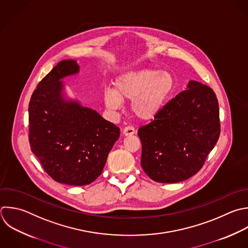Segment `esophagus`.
Instances as JSON below:
<instances>
[{
    "label": "esophagus",
    "mask_w": 248,
    "mask_h": 248,
    "mask_svg": "<svg viewBox=\"0 0 248 248\" xmlns=\"http://www.w3.org/2000/svg\"><path fill=\"white\" fill-rule=\"evenodd\" d=\"M135 133H136V130L132 126H127L123 129V135L124 136H131V135H134Z\"/></svg>",
    "instance_id": "1"
}]
</instances>
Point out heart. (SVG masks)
I'll return each instance as SVG.
<instances>
[{
  "label": "heart",
  "instance_id": "heart-1",
  "mask_svg": "<svg viewBox=\"0 0 248 248\" xmlns=\"http://www.w3.org/2000/svg\"><path fill=\"white\" fill-rule=\"evenodd\" d=\"M172 85V77L167 72H127L116 78L114 90L106 89L105 103L108 108L118 109L121 107V100L132 102L133 113L141 120H150L162 109Z\"/></svg>",
  "mask_w": 248,
  "mask_h": 248
}]
</instances>
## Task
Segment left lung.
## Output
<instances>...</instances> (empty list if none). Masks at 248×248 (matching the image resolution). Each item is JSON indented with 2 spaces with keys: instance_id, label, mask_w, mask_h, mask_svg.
Listing matches in <instances>:
<instances>
[{
  "instance_id": "left-lung-1",
  "label": "left lung",
  "mask_w": 248,
  "mask_h": 248,
  "mask_svg": "<svg viewBox=\"0 0 248 248\" xmlns=\"http://www.w3.org/2000/svg\"><path fill=\"white\" fill-rule=\"evenodd\" d=\"M140 165L154 181L176 183L203 166L220 135L219 107L213 90L190 80L149 124L139 129Z\"/></svg>"
}]
</instances>
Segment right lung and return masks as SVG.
<instances>
[{
    "label": "right lung",
    "mask_w": 248,
    "mask_h": 248,
    "mask_svg": "<svg viewBox=\"0 0 248 248\" xmlns=\"http://www.w3.org/2000/svg\"><path fill=\"white\" fill-rule=\"evenodd\" d=\"M79 73L75 60H63L37 86L29 104L32 152L55 181L82 186L103 171L120 136L117 126L78 101L68 99L63 78Z\"/></svg>",
    "instance_id": "obj_1"
}]
</instances>
